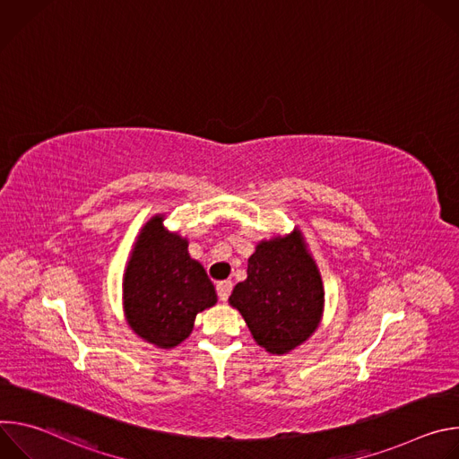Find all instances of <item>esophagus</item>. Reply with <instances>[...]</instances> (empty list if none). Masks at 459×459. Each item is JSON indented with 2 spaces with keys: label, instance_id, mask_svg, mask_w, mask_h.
<instances>
[{
  "label": "esophagus",
  "instance_id": "34e87169",
  "mask_svg": "<svg viewBox=\"0 0 459 459\" xmlns=\"http://www.w3.org/2000/svg\"><path fill=\"white\" fill-rule=\"evenodd\" d=\"M216 290H218L220 299H221V301H227L229 296H230V292H232V281H229V280L220 281V283L216 285Z\"/></svg>",
  "mask_w": 459,
  "mask_h": 459
}]
</instances>
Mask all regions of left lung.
Listing matches in <instances>:
<instances>
[{
	"instance_id": "8db88e82",
	"label": "left lung",
	"mask_w": 459,
	"mask_h": 459,
	"mask_svg": "<svg viewBox=\"0 0 459 459\" xmlns=\"http://www.w3.org/2000/svg\"><path fill=\"white\" fill-rule=\"evenodd\" d=\"M229 303L243 316L254 342L271 354H287L316 333L325 289L298 227L255 245L247 280L234 287Z\"/></svg>"
}]
</instances>
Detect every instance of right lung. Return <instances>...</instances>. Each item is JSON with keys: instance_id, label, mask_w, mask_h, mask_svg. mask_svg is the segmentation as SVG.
Listing matches in <instances>:
<instances>
[{"instance_id": "right-lung-1", "label": "right lung", "mask_w": 459, "mask_h": 459, "mask_svg": "<svg viewBox=\"0 0 459 459\" xmlns=\"http://www.w3.org/2000/svg\"><path fill=\"white\" fill-rule=\"evenodd\" d=\"M152 216L140 230L123 274L126 325L147 343L174 349L185 342L195 316L218 301L204 265L188 254V239Z\"/></svg>"}]
</instances>
